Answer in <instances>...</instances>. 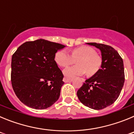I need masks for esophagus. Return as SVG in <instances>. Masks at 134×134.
<instances>
[{
    "instance_id": "obj_1",
    "label": "esophagus",
    "mask_w": 134,
    "mask_h": 134,
    "mask_svg": "<svg viewBox=\"0 0 134 134\" xmlns=\"http://www.w3.org/2000/svg\"><path fill=\"white\" fill-rule=\"evenodd\" d=\"M64 81L65 82H70L72 81V79H68V78H64Z\"/></svg>"
}]
</instances>
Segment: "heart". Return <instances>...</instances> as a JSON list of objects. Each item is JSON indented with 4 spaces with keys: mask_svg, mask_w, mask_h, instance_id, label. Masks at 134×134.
<instances>
[{
    "mask_svg": "<svg viewBox=\"0 0 134 134\" xmlns=\"http://www.w3.org/2000/svg\"><path fill=\"white\" fill-rule=\"evenodd\" d=\"M55 61L58 66L66 67L74 63L76 65L68 67L64 70V74L68 79H73L77 76L83 75L86 72L89 76L97 72L102 65V58L93 48L82 46L74 48L71 55L65 50H60L55 54Z\"/></svg>",
    "mask_w": 134,
    "mask_h": 134,
    "instance_id": "heart-1",
    "label": "heart"
}]
</instances>
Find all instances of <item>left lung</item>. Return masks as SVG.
I'll list each match as a JSON object with an SVG mask.
<instances>
[{
	"label": "left lung",
	"mask_w": 134,
	"mask_h": 134,
	"mask_svg": "<svg viewBox=\"0 0 134 134\" xmlns=\"http://www.w3.org/2000/svg\"><path fill=\"white\" fill-rule=\"evenodd\" d=\"M101 52L102 65L93 77L86 80L77 91L82 103L100 110L112 105L119 97L125 81L124 62L117 50L102 43H86Z\"/></svg>",
	"instance_id": "left-lung-1"
}]
</instances>
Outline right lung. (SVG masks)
Returning a JSON list of instances; mask_svg holds the SVG:
<instances>
[{"instance_id": "right-lung-1", "label": "right lung", "mask_w": 134, "mask_h": 134, "mask_svg": "<svg viewBox=\"0 0 134 134\" xmlns=\"http://www.w3.org/2000/svg\"><path fill=\"white\" fill-rule=\"evenodd\" d=\"M65 46L40 40L26 41L12 55L11 84L21 102L31 108L44 109L59 99L64 75L54 60Z\"/></svg>"}]
</instances>
